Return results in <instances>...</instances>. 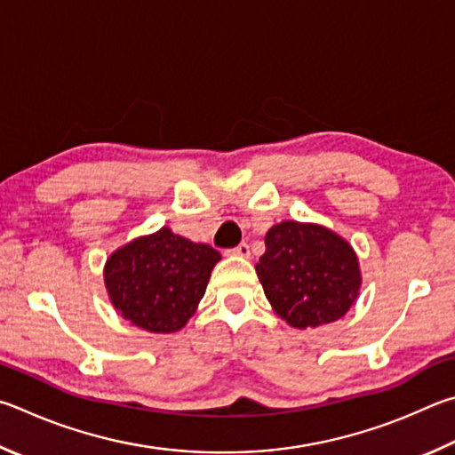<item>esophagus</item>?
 I'll return each mask as SVG.
<instances>
[{
	"instance_id": "34e87169",
	"label": "esophagus",
	"mask_w": 455,
	"mask_h": 455,
	"mask_svg": "<svg viewBox=\"0 0 455 455\" xmlns=\"http://www.w3.org/2000/svg\"><path fill=\"white\" fill-rule=\"evenodd\" d=\"M228 253H232V256H240V258H250V245L242 242L240 245H235V248L228 250Z\"/></svg>"
}]
</instances>
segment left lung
Returning a JSON list of instances; mask_svg holds the SVG:
<instances>
[{
	"label": "left lung",
	"instance_id": "obj_1",
	"mask_svg": "<svg viewBox=\"0 0 455 455\" xmlns=\"http://www.w3.org/2000/svg\"><path fill=\"white\" fill-rule=\"evenodd\" d=\"M256 272L275 314L299 330L339 320L362 283L352 245L330 229L299 221L269 229Z\"/></svg>",
	"mask_w": 455,
	"mask_h": 455
}]
</instances>
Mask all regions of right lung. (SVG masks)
<instances>
[{
    "instance_id": "add662e5",
    "label": "right lung",
    "mask_w": 455,
    "mask_h": 455,
    "mask_svg": "<svg viewBox=\"0 0 455 455\" xmlns=\"http://www.w3.org/2000/svg\"><path fill=\"white\" fill-rule=\"evenodd\" d=\"M220 258L212 245L162 228L111 253L103 274L111 304L138 328L178 331L196 312Z\"/></svg>"
}]
</instances>
